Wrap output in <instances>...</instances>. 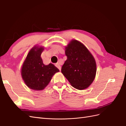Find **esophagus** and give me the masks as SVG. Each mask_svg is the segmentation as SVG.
<instances>
[{"label":"esophagus","instance_id":"obj_1","mask_svg":"<svg viewBox=\"0 0 126 126\" xmlns=\"http://www.w3.org/2000/svg\"><path fill=\"white\" fill-rule=\"evenodd\" d=\"M55 66H56V67H57V68H58V69H59V70H61V66H60V64H59L58 63H56V64H55Z\"/></svg>","mask_w":126,"mask_h":126}]
</instances>
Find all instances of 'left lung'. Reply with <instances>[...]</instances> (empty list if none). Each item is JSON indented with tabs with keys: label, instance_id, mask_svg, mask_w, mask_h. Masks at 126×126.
Segmentation results:
<instances>
[{
	"label": "left lung",
	"instance_id": "1",
	"mask_svg": "<svg viewBox=\"0 0 126 126\" xmlns=\"http://www.w3.org/2000/svg\"><path fill=\"white\" fill-rule=\"evenodd\" d=\"M67 59L62 68V72L70 85L76 89L83 90L93 83L96 77V63L85 46L72 39L65 47Z\"/></svg>",
	"mask_w": 126,
	"mask_h": 126
}]
</instances>
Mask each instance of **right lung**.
<instances>
[{
    "instance_id": "1",
    "label": "right lung",
    "mask_w": 126,
    "mask_h": 126,
    "mask_svg": "<svg viewBox=\"0 0 126 126\" xmlns=\"http://www.w3.org/2000/svg\"><path fill=\"white\" fill-rule=\"evenodd\" d=\"M44 47L35 46L29 51L22 64L21 75L30 89L34 90L44 89L59 70L52 63L45 65L41 58Z\"/></svg>"
}]
</instances>
